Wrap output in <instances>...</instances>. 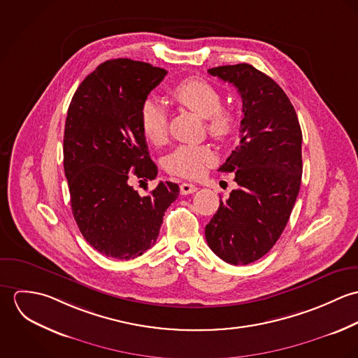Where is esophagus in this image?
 I'll return each mask as SVG.
<instances>
[{
  "instance_id": "esophagus-1",
  "label": "esophagus",
  "mask_w": 358,
  "mask_h": 358,
  "mask_svg": "<svg viewBox=\"0 0 358 358\" xmlns=\"http://www.w3.org/2000/svg\"><path fill=\"white\" fill-rule=\"evenodd\" d=\"M194 192H197V186L193 183H182L180 185V194L182 196H187V194H193Z\"/></svg>"
}]
</instances>
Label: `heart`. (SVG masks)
Returning a JSON list of instances; mask_svg holds the SVG:
<instances>
[{
    "label": "heart",
    "instance_id": "obj_1",
    "mask_svg": "<svg viewBox=\"0 0 358 358\" xmlns=\"http://www.w3.org/2000/svg\"><path fill=\"white\" fill-rule=\"evenodd\" d=\"M175 102L205 118L208 134L215 139H226L234 128L230 111L222 107L219 91L201 78H186L171 90ZM141 129L145 138L155 146L165 143L168 135V114L164 106L154 98H148L141 107ZM215 161L213 150L206 145H182L165 159L169 173L187 179L201 176Z\"/></svg>",
    "mask_w": 358,
    "mask_h": 358
}]
</instances>
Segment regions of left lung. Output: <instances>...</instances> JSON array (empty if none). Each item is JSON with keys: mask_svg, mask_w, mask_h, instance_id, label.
<instances>
[{"mask_svg": "<svg viewBox=\"0 0 358 358\" xmlns=\"http://www.w3.org/2000/svg\"><path fill=\"white\" fill-rule=\"evenodd\" d=\"M208 73L233 84L243 99L240 143L222 172H233L237 189L205 226L209 248L231 264L266 255L282 234L302 180V131L281 87L247 63Z\"/></svg>", "mask_w": 358, "mask_h": 358, "instance_id": "obj_1", "label": "left lung"}]
</instances>
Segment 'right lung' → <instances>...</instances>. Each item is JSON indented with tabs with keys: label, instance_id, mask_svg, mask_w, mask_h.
<instances>
[{
	"label": "right lung",
	"instance_id": "obj_1",
	"mask_svg": "<svg viewBox=\"0 0 358 358\" xmlns=\"http://www.w3.org/2000/svg\"><path fill=\"white\" fill-rule=\"evenodd\" d=\"M166 70L131 59L99 64L77 88L67 110L63 165L73 216L103 255L134 259L155 244L179 186L159 182L148 196L132 179L153 180L157 165L141 129V107Z\"/></svg>",
	"mask_w": 358,
	"mask_h": 358
}]
</instances>
